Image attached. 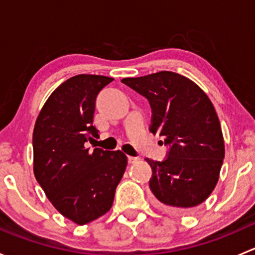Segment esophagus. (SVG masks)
<instances>
[{"instance_id": "1", "label": "esophagus", "mask_w": 255, "mask_h": 255, "mask_svg": "<svg viewBox=\"0 0 255 255\" xmlns=\"http://www.w3.org/2000/svg\"><path fill=\"white\" fill-rule=\"evenodd\" d=\"M137 160H138L137 156H129V155H128V163H129V164L135 163Z\"/></svg>"}]
</instances>
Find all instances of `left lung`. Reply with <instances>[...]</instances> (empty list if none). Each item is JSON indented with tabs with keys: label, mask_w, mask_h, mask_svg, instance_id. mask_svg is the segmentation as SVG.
<instances>
[{
	"label": "left lung",
	"mask_w": 255,
	"mask_h": 255,
	"mask_svg": "<svg viewBox=\"0 0 255 255\" xmlns=\"http://www.w3.org/2000/svg\"><path fill=\"white\" fill-rule=\"evenodd\" d=\"M149 101V130L169 146L163 161L145 159L151 168L149 187L161 210L187 213L215 189L225 158L220 120L207 95L190 79L159 71L122 79Z\"/></svg>",
	"instance_id": "8db88e82"
}]
</instances>
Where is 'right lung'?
<instances>
[{
    "label": "right lung",
    "mask_w": 255,
    "mask_h": 255,
    "mask_svg": "<svg viewBox=\"0 0 255 255\" xmlns=\"http://www.w3.org/2000/svg\"><path fill=\"white\" fill-rule=\"evenodd\" d=\"M113 79L81 74L64 81L49 96L33 130L34 175L53 206L78 225L110 211L127 166L121 150L95 148L92 123L99 92Z\"/></svg>",
    "instance_id": "right-lung-1"
}]
</instances>
